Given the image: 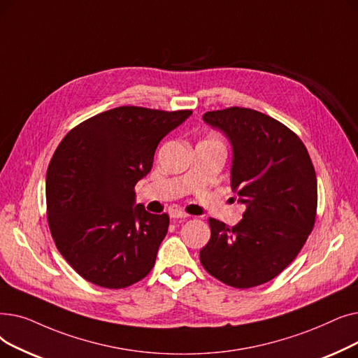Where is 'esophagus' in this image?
<instances>
[{"label":"esophagus","instance_id":"esophagus-1","mask_svg":"<svg viewBox=\"0 0 358 358\" xmlns=\"http://www.w3.org/2000/svg\"><path fill=\"white\" fill-rule=\"evenodd\" d=\"M169 215H170V218H172V220H180V218H186V217H188V214H185V213L180 211V210H170Z\"/></svg>","mask_w":358,"mask_h":358}]
</instances>
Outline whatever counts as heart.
Listing matches in <instances>:
<instances>
[{
	"label": "heart",
	"mask_w": 358,
	"mask_h": 358,
	"mask_svg": "<svg viewBox=\"0 0 358 358\" xmlns=\"http://www.w3.org/2000/svg\"><path fill=\"white\" fill-rule=\"evenodd\" d=\"M206 141H210V143H214V144H218V145H221V141L217 138V137H210V138H207ZM223 147V145H221Z\"/></svg>",
	"instance_id": "1"
}]
</instances>
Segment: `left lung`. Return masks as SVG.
I'll list each match as a JSON object with an SVG mask.
<instances>
[{
    "label": "left lung",
    "mask_w": 358,
    "mask_h": 358,
    "mask_svg": "<svg viewBox=\"0 0 358 358\" xmlns=\"http://www.w3.org/2000/svg\"><path fill=\"white\" fill-rule=\"evenodd\" d=\"M202 119L231 145L230 186L246 211L234 227L210 218L201 264L227 285H261L294 261L313 229L315 167L297 135L268 115L229 108Z\"/></svg>",
    "instance_id": "left-lung-1"
}]
</instances>
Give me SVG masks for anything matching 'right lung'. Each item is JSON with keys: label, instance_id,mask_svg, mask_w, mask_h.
<instances>
[{"label": "right lung", "instance_id": "1", "mask_svg": "<svg viewBox=\"0 0 358 358\" xmlns=\"http://www.w3.org/2000/svg\"><path fill=\"white\" fill-rule=\"evenodd\" d=\"M191 115L115 108L84 121L58 145L46 173L48 223L84 280L124 288L155 266L169 215L145 211L134 186L150 173L159 143Z\"/></svg>", "mask_w": 358, "mask_h": 358}]
</instances>
